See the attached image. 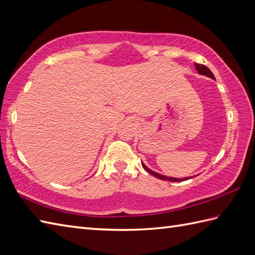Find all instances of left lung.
<instances>
[{"instance_id":"8db88e82","label":"left lung","mask_w":255,"mask_h":255,"mask_svg":"<svg viewBox=\"0 0 255 255\" xmlns=\"http://www.w3.org/2000/svg\"><path fill=\"white\" fill-rule=\"evenodd\" d=\"M195 67H196V70L198 71V73H199V74H202V76H207V77H209V78H211V79L215 80V77L213 76L212 71H211L207 66L201 65V64H195ZM141 165H142V167H144V169H145L148 173H150L151 175L156 176L157 178L163 179V181H169V182H183V181H187V179H189V178H192L191 176H189V177H184V178H175V177L165 176V175H162V174H159V173H157V172H153L152 170L149 169V167H147L142 162H141Z\"/></svg>"}]
</instances>
